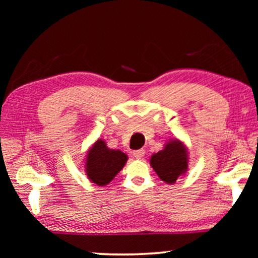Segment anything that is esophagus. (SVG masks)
<instances>
[{
  "instance_id": "esophagus-1",
  "label": "esophagus",
  "mask_w": 258,
  "mask_h": 258,
  "mask_svg": "<svg viewBox=\"0 0 258 258\" xmlns=\"http://www.w3.org/2000/svg\"><path fill=\"white\" fill-rule=\"evenodd\" d=\"M133 156H134L137 159H141L142 157L145 156V150H143V149L135 150V151H133Z\"/></svg>"
}]
</instances>
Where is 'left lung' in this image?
Listing matches in <instances>:
<instances>
[{"label": "left lung", "mask_w": 258, "mask_h": 258, "mask_svg": "<svg viewBox=\"0 0 258 258\" xmlns=\"http://www.w3.org/2000/svg\"><path fill=\"white\" fill-rule=\"evenodd\" d=\"M189 155L184 143L180 140H169L164 149L154 154L150 158L151 167L161 181L173 184L187 171Z\"/></svg>", "instance_id": "1"}]
</instances>
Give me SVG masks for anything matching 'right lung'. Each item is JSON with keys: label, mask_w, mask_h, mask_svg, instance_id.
Returning a JSON list of instances; mask_svg holds the SVG:
<instances>
[{"label": "right lung", "mask_w": 258, "mask_h": 258, "mask_svg": "<svg viewBox=\"0 0 258 258\" xmlns=\"http://www.w3.org/2000/svg\"><path fill=\"white\" fill-rule=\"evenodd\" d=\"M127 159V155L118 149H109L107 143L99 139L87 150L85 157L87 178L99 186L107 185L123 169Z\"/></svg>", "instance_id": "right-lung-1"}]
</instances>
